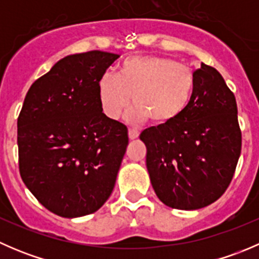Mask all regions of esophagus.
<instances>
[{
	"instance_id": "esophagus-1",
	"label": "esophagus",
	"mask_w": 259,
	"mask_h": 259,
	"mask_svg": "<svg viewBox=\"0 0 259 259\" xmlns=\"http://www.w3.org/2000/svg\"><path fill=\"white\" fill-rule=\"evenodd\" d=\"M140 132L138 129H134V127H129V138L130 139H137L139 137Z\"/></svg>"
}]
</instances>
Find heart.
Instances as JSON below:
<instances>
[{
	"instance_id": "obj_1",
	"label": "heart",
	"mask_w": 259,
	"mask_h": 259,
	"mask_svg": "<svg viewBox=\"0 0 259 259\" xmlns=\"http://www.w3.org/2000/svg\"><path fill=\"white\" fill-rule=\"evenodd\" d=\"M195 75L188 65L163 56H132L120 64L116 75L105 72L99 80V100L104 114L116 119L129 105L130 117H149L168 124L184 113L193 98Z\"/></svg>"
}]
</instances>
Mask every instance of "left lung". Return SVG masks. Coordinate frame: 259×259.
I'll use <instances>...</instances> for the list:
<instances>
[{"mask_svg":"<svg viewBox=\"0 0 259 259\" xmlns=\"http://www.w3.org/2000/svg\"><path fill=\"white\" fill-rule=\"evenodd\" d=\"M194 75V93L184 113L140 134L155 194L182 210L204 208L224 194L242 149L234 94L209 65L202 64Z\"/></svg>","mask_w":259,"mask_h":259,"instance_id":"obj_1","label":"left lung"}]
</instances>
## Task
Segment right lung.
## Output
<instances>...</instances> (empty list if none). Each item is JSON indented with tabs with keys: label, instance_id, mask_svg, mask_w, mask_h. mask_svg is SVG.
I'll return each instance as SVG.
<instances>
[{
	"label": "right lung",
	"instance_id": "1",
	"mask_svg": "<svg viewBox=\"0 0 259 259\" xmlns=\"http://www.w3.org/2000/svg\"><path fill=\"white\" fill-rule=\"evenodd\" d=\"M117 57L98 50L64 57L31 85L18 115L21 178L64 218L100 209L114 189L127 127L103 113L98 85Z\"/></svg>",
	"mask_w": 259,
	"mask_h": 259
}]
</instances>
